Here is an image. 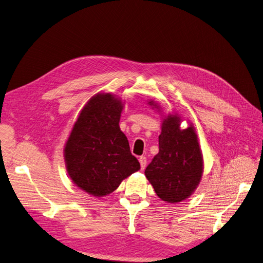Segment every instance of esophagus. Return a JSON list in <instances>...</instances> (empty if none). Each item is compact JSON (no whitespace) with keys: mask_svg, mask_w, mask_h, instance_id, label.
I'll use <instances>...</instances> for the list:
<instances>
[{"mask_svg":"<svg viewBox=\"0 0 263 263\" xmlns=\"http://www.w3.org/2000/svg\"><path fill=\"white\" fill-rule=\"evenodd\" d=\"M139 162H140V166H141V169L144 170V169L146 168V164H147V159H146V157L141 156V157L139 158Z\"/></svg>","mask_w":263,"mask_h":263,"instance_id":"obj_1","label":"esophagus"}]
</instances>
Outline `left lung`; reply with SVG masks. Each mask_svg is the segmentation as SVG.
<instances>
[{
  "label": "left lung",
  "mask_w": 263,
  "mask_h": 263,
  "mask_svg": "<svg viewBox=\"0 0 263 263\" xmlns=\"http://www.w3.org/2000/svg\"><path fill=\"white\" fill-rule=\"evenodd\" d=\"M148 104L161 114L159 153L145 170V176L156 194L166 203L176 204L192 195L202 180L204 159L195 127L189 122L181 128L179 113L165 114L155 100Z\"/></svg>",
  "instance_id": "8db88e82"
}]
</instances>
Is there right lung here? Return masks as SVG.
I'll return each instance as SVG.
<instances>
[{"label":"right lung","instance_id":"1","mask_svg":"<svg viewBox=\"0 0 263 263\" xmlns=\"http://www.w3.org/2000/svg\"><path fill=\"white\" fill-rule=\"evenodd\" d=\"M124 104L113 93L93 95L79 113L63 148L69 178L94 197L114 192L124 179L140 169L119 128Z\"/></svg>","mask_w":263,"mask_h":263}]
</instances>
